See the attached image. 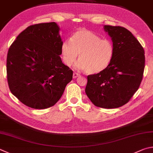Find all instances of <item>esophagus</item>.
I'll return each mask as SVG.
<instances>
[{"label": "esophagus", "instance_id": "1", "mask_svg": "<svg viewBox=\"0 0 153 153\" xmlns=\"http://www.w3.org/2000/svg\"><path fill=\"white\" fill-rule=\"evenodd\" d=\"M80 76H81V74L77 73V72H74L73 73V78L74 79H76V78H77V77H79Z\"/></svg>", "mask_w": 153, "mask_h": 153}]
</instances>
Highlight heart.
<instances>
[{
	"label": "heart",
	"mask_w": 153,
	"mask_h": 153,
	"mask_svg": "<svg viewBox=\"0 0 153 153\" xmlns=\"http://www.w3.org/2000/svg\"><path fill=\"white\" fill-rule=\"evenodd\" d=\"M114 45L111 40L86 29H80L72 35L71 40L62 44L61 53L64 64L71 66L79 56L77 68L89 74L100 73L108 68L113 60Z\"/></svg>",
	"instance_id": "heart-1"
}]
</instances>
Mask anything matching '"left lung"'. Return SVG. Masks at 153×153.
I'll return each instance as SVG.
<instances>
[{
    "label": "left lung",
    "instance_id": "obj_1",
    "mask_svg": "<svg viewBox=\"0 0 153 153\" xmlns=\"http://www.w3.org/2000/svg\"><path fill=\"white\" fill-rule=\"evenodd\" d=\"M114 45V56L105 71L87 76L85 93L100 108L112 109L125 105L138 89L145 64L144 51L127 29L104 25Z\"/></svg>",
    "mask_w": 153,
    "mask_h": 153
}]
</instances>
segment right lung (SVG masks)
I'll return each mask as SVG.
<instances>
[{"label":"right lung","instance_id":"1","mask_svg":"<svg viewBox=\"0 0 153 153\" xmlns=\"http://www.w3.org/2000/svg\"><path fill=\"white\" fill-rule=\"evenodd\" d=\"M60 27L55 22L31 25L17 37L8 51L7 81L21 103L46 109L58 102L72 79V70L60 55Z\"/></svg>","mask_w":153,"mask_h":153}]
</instances>
